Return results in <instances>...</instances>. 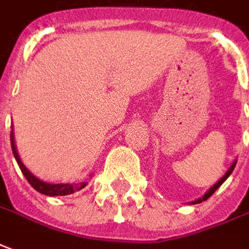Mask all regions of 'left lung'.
Masks as SVG:
<instances>
[{"mask_svg": "<svg viewBox=\"0 0 249 249\" xmlns=\"http://www.w3.org/2000/svg\"><path fill=\"white\" fill-rule=\"evenodd\" d=\"M236 162H237V160H235V161H233L232 163H231V166H230V169H228V170L226 171V174H224V176H223L222 178H220V179H219V181L216 182V183H215V185H213V187H211V189H210V190L207 191V193H206V194L203 195V196H202V198H199V199L194 200V202H190V204L202 203V202H203V200H207V199H209L210 196H211V195H213V193H215V191L218 190L219 187H220V186L223 185V182L226 181V179H227L228 177L231 176V173H232L233 169H235V166H236Z\"/></svg>", "mask_w": 249, "mask_h": 249, "instance_id": "1", "label": "left lung"}]
</instances>
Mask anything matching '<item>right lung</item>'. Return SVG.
I'll list each match as a JSON object with an SVG mask.
<instances>
[{
	"label": "right lung",
	"mask_w": 249,
	"mask_h": 249,
	"mask_svg": "<svg viewBox=\"0 0 249 249\" xmlns=\"http://www.w3.org/2000/svg\"><path fill=\"white\" fill-rule=\"evenodd\" d=\"M10 141H12L13 154H14V158H16L18 166H19L21 171L23 173V176H25V178L27 179V182H29L38 193H40V194L49 195V196H63V195L73 194V193L82 190L83 187H86V186L88 185V182H80V183H49V182L42 181L38 177L34 176V174L23 165V162L21 161L19 154L17 152L16 140H14V132H13V129L12 132H10Z\"/></svg>",
	"instance_id": "obj_1"
}]
</instances>
